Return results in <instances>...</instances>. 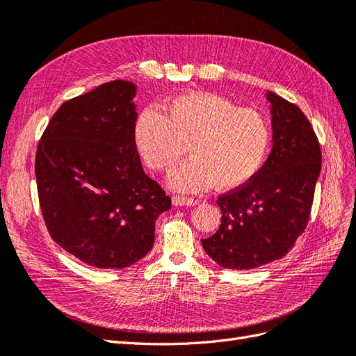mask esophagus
I'll use <instances>...</instances> for the list:
<instances>
[{"instance_id": "34e87169", "label": "esophagus", "mask_w": 356, "mask_h": 356, "mask_svg": "<svg viewBox=\"0 0 356 356\" xmlns=\"http://www.w3.org/2000/svg\"><path fill=\"white\" fill-rule=\"evenodd\" d=\"M198 201L194 198H188V197H172V206L181 207V206H197Z\"/></svg>"}]
</instances>
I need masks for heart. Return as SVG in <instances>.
Returning a JSON list of instances; mask_svg holds the SVG:
<instances>
[{
  "label": "heart",
  "instance_id": "1",
  "mask_svg": "<svg viewBox=\"0 0 356 356\" xmlns=\"http://www.w3.org/2000/svg\"><path fill=\"white\" fill-rule=\"evenodd\" d=\"M134 143L146 165L170 171L186 154L192 156L168 177L179 192L211 186L236 189L257 175L270 145L267 120L253 108L206 92L181 94L168 101L165 116L146 108L134 124Z\"/></svg>",
  "mask_w": 356,
  "mask_h": 356
}]
</instances>
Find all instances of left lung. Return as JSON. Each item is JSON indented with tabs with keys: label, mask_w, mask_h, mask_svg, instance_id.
<instances>
[{
	"label": "left lung",
	"mask_w": 356,
	"mask_h": 356,
	"mask_svg": "<svg viewBox=\"0 0 356 356\" xmlns=\"http://www.w3.org/2000/svg\"><path fill=\"white\" fill-rule=\"evenodd\" d=\"M273 147L250 181L218 198L219 229L201 240L218 266L257 268L280 259L306 229L321 175V146L300 107L267 90Z\"/></svg>",
	"instance_id": "obj_1"
}]
</instances>
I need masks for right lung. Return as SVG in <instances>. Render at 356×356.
<instances>
[{
	"label": "right lung",
	"mask_w": 356,
	"mask_h": 356,
	"mask_svg": "<svg viewBox=\"0 0 356 356\" xmlns=\"http://www.w3.org/2000/svg\"><path fill=\"white\" fill-rule=\"evenodd\" d=\"M137 85L113 80L68 99L35 156L49 234L90 267L125 268L154 246L171 200L147 177L134 143Z\"/></svg>",
	"instance_id": "right-lung-1"
}]
</instances>
